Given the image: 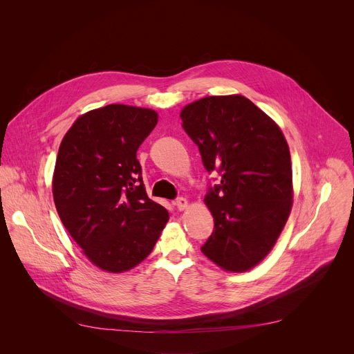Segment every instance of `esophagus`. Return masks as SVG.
I'll list each match as a JSON object with an SVG mask.
<instances>
[{
    "label": "esophagus",
    "instance_id": "obj_1",
    "mask_svg": "<svg viewBox=\"0 0 354 354\" xmlns=\"http://www.w3.org/2000/svg\"><path fill=\"white\" fill-rule=\"evenodd\" d=\"M175 206L178 207V210L183 212V210H186V209H187V206H189V201H187L185 197H178V198L175 200Z\"/></svg>",
    "mask_w": 354,
    "mask_h": 354
}]
</instances>
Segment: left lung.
Returning a JSON list of instances; mask_svg holds the SVG:
<instances>
[{"label":"left lung","mask_w":354,"mask_h":354,"mask_svg":"<svg viewBox=\"0 0 354 354\" xmlns=\"http://www.w3.org/2000/svg\"><path fill=\"white\" fill-rule=\"evenodd\" d=\"M209 172L221 174L205 205L214 231L201 252L225 272L259 265L292 207L290 148L279 124L242 95L206 96L180 111Z\"/></svg>","instance_id":"obj_1"}]
</instances>
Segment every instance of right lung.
I'll return each mask as SVG.
<instances>
[{
	"label": "right lung",
	"mask_w": 354,
	"mask_h": 354,
	"mask_svg": "<svg viewBox=\"0 0 354 354\" xmlns=\"http://www.w3.org/2000/svg\"><path fill=\"white\" fill-rule=\"evenodd\" d=\"M157 123L153 109L108 105L81 115L62 140L55 205L82 254L105 272L141 263L169 220L168 210L147 196L136 157Z\"/></svg>",
	"instance_id": "1"
}]
</instances>
